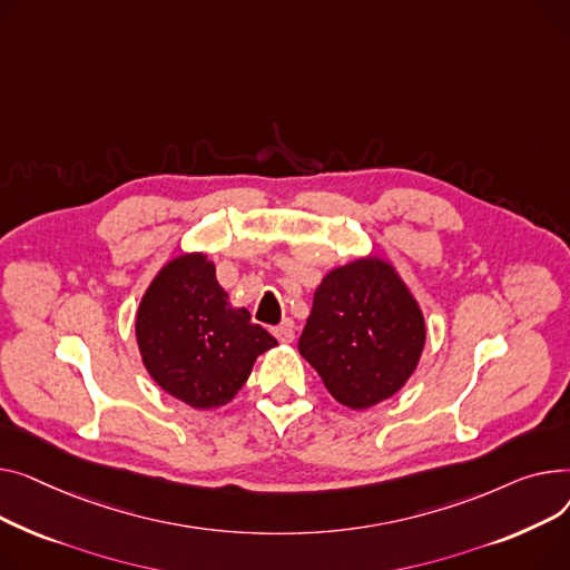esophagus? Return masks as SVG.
I'll return each mask as SVG.
<instances>
[{
  "label": "esophagus",
  "mask_w": 570,
  "mask_h": 570,
  "mask_svg": "<svg viewBox=\"0 0 570 570\" xmlns=\"http://www.w3.org/2000/svg\"><path fill=\"white\" fill-rule=\"evenodd\" d=\"M274 336L278 338V343H283V345H287V343H292L294 341V324L289 322V320H285L283 324H278V326H274Z\"/></svg>",
  "instance_id": "obj_1"
}]
</instances>
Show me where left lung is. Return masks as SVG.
<instances>
[{
	"mask_svg": "<svg viewBox=\"0 0 570 570\" xmlns=\"http://www.w3.org/2000/svg\"><path fill=\"white\" fill-rule=\"evenodd\" d=\"M425 320L416 298L380 257L328 272L315 289L298 352L350 410L391 397L416 371Z\"/></svg>",
	"mask_w": 570,
	"mask_h": 570,
	"instance_id": "1",
	"label": "left lung"
}]
</instances>
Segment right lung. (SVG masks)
Returning a JSON list of instances; mask_svg holds the SVG:
<instances>
[{"instance_id":"right-lung-1","label":"right lung","mask_w":570,"mask_h":570,"mask_svg":"<svg viewBox=\"0 0 570 570\" xmlns=\"http://www.w3.org/2000/svg\"><path fill=\"white\" fill-rule=\"evenodd\" d=\"M136 338L154 382L195 410L227 405L246 384L255 358L276 338L232 308L205 253L167 262L147 287Z\"/></svg>"}]
</instances>
